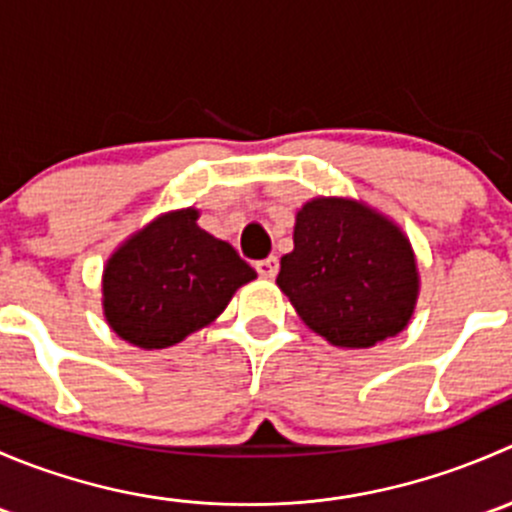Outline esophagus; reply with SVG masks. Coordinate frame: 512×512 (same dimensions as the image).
Wrapping results in <instances>:
<instances>
[{
  "instance_id": "34e87169",
  "label": "esophagus",
  "mask_w": 512,
  "mask_h": 512,
  "mask_svg": "<svg viewBox=\"0 0 512 512\" xmlns=\"http://www.w3.org/2000/svg\"><path fill=\"white\" fill-rule=\"evenodd\" d=\"M255 270H257V275L265 277V280H272V277L277 275V270H280V262H277L275 255H270V257H265V260H257Z\"/></svg>"
}]
</instances>
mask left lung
Instances as JSON below:
<instances>
[{
    "label": "left lung",
    "mask_w": 512,
    "mask_h": 512,
    "mask_svg": "<svg viewBox=\"0 0 512 512\" xmlns=\"http://www.w3.org/2000/svg\"><path fill=\"white\" fill-rule=\"evenodd\" d=\"M277 285L299 319L334 347L369 349L404 332L418 299L409 237L349 198H314L294 223Z\"/></svg>",
    "instance_id": "1"
}]
</instances>
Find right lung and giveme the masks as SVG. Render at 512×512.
<instances>
[{
	"mask_svg": "<svg viewBox=\"0 0 512 512\" xmlns=\"http://www.w3.org/2000/svg\"><path fill=\"white\" fill-rule=\"evenodd\" d=\"M257 272L230 242L198 227V210L165 213L133 232L103 267V317L141 349H165L218 319Z\"/></svg>",
	"mask_w": 512,
	"mask_h": 512,
	"instance_id": "1",
	"label": "right lung"
}]
</instances>
